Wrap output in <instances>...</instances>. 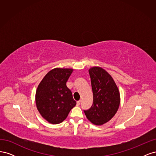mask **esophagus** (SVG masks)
<instances>
[{"mask_svg":"<svg viewBox=\"0 0 156 156\" xmlns=\"http://www.w3.org/2000/svg\"><path fill=\"white\" fill-rule=\"evenodd\" d=\"M80 103H81V101H77V106L80 105Z\"/></svg>","mask_w":156,"mask_h":156,"instance_id":"esophagus-1","label":"esophagus"}]
</instances>
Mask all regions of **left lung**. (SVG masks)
Instances as JSON below:
<instances>
[{
	"mask_svg": "<svg viewBox=\"0 0 156 156\" xmlns=\"http://www.w3.org/2000/svg\"><path fill=\"white\" fill-rule=\"evenodd\" d=\"M93 92V103L84 110L87 119L95 125H102L116 114L120 105V93L114 80L105 69L93 67L88 70Z\"/></svg>",
	"mask_w": 156,
	"mask_h": 156,
	"instance_id": "1",
	"label": "left lung"
}]
</instances>
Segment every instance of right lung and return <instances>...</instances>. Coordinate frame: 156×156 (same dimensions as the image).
<instances>
[{
	"label": "right lung",
	"instance_id": "add662e5",
	"mask_svg": "<svg viewBox=\"0 0 156 156\" xmlns=\"http://www.w3.org/2000/svg\"><path fill=\"white\" fill-rule=\"evenodd\" d=\"M72 69L55 68L42 79L36 93L37 108L49 123L57 124L63 122L76 105L66 82Z\"/></svg>",
	"mask_w": 156,
	"mask_h": 156
}]
</instances>
